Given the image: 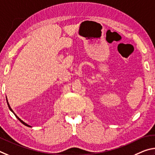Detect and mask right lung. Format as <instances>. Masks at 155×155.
Here are the masks:
<instances>
[{"mask_svg": "<svg viewBox=\"0 0 155 155\" xmlns=\"http://www.w3.org/2000/svg\"><path fill=\"white\" fill-rule=\"evenodd\" d=\"M7 104H8V106H9V109H10V110H11V111H12V112H13V114H14V112H13V111L12 110V108H11V107H10V105H9V103H8V101H7ZM15 116H16V118H17L18 119V120H20V121L21 122V123H22V124H24V125H26V126H27V127H31V126H30V125H28V124H27L26 123H24V122H23L22 120H21V119H20V118H19V117H18V116H16L15 114Z\"/></svg>", "mask_w": 155, "mask_h": 155, "instance_id": "right-lung-1", "label": "right lung"}]
</instances>
